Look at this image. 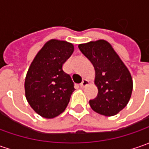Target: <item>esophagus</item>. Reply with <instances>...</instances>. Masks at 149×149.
<instances>
[{"label": "esophagus", "mask_w": 149, "mask_h": 149, "mask_svg": "<svg viewBox=\"0 0 149 149\" xmlns=\"http://www.w3.org/2000/svg\"><path fill=\"white\" fill-rule=\"evenodd\" d=\"M89 84V80H87V79H84L83 81H82V83L80 84V87L82 88V89H84V88H85L88 84Z\"/></svg>", "instance_id": "34e87169"}]
</instances>
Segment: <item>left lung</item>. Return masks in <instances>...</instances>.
<instances>
[{
    "label": "left lung",
    "instance_id": "left-lung-1",
    "mask_svg": "<svg viewBox=\"0 0 149 149\" xmlns=\"http://www.w3.org/2000/svg\"><path fill=\"white\" fill-rule=\"evenodd\" d=\"M78 47L95 67L98 95L89 100L91 109L108 117L117 114L128 104L132 95L133 79L129 69L107 40L89 41Z\"/></svg>",
    "mask_w": 149,
    "mask_h": 149
}]
</instances>
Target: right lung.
<instances>
[{"mask_svg": "<svg viewBox=\"0 0 149 149\" xmlns=\"http://www.w3.org/2000/svg\"><path fill=\"white\" fill-rule=\"evenodd\" d=\"M74 45L51 39L39 50L25 79V94L33 110L54 118L65 110L74 91L71 77L63 65L74 52Z\"/></svg>", "mask_w": 149, "mask_h": 149, "instance_id": "obj_1", "label": "right lung"}]
</instances>
